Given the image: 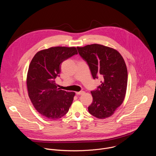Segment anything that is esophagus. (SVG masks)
I'll use <instances>...</instances> for the list:
<instances>
[{"mask_svg":"<svg viewBox=\"0 0 156 156\" xmlns=\"http://www.w3.org/2000/svg\"><path fill=\"white\" fill-rule=\"evenodd\" d=\"M83 93H84V91H79V92H76V94L77 95H81V94H83Z\"/></svg>","mask_w":156,"mask_h":156,"instance_id":"1","label":"esophagus"}]
</instances>
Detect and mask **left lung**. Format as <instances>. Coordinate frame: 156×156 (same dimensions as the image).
Listing matches in <instances>:
<instances>
[{
    "instance_id": "1",
    "label": "left lung",
    "mask_w": 156,
    "mask_h": 156,
    "mask_svg": "<svg viewBox=\"0 0 156 156\" xmlns=\"http://www.w3.org/2000/svg\"><path fill=\"white\" fill-rule=\"evenodd\" d=\"M77 49L89 66L93 79L102 78L101 84L91 91L93 100L88 107L89 112L100 119L110 117L125 96L128 72L125 61L117 51L100 44Z\"/></svg>"
}]
</instances>
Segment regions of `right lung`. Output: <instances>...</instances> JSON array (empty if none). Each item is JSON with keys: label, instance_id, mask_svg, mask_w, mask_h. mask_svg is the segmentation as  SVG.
I'll list each match as a JSON object with an SVG mask.
<instances>
[{"label": "right lung", "instance_id": "right-lung-1", "mask_svg": "<svg viewBox=\"0 0 156 156\" xmlns=\"http://www.w3.org/2000/svg\"><path fill=\"white\" fill-rule=\"evenodd\" d=\"M77 54L74 47L51 48L36 53L30 64L27 80L29 98L46 119L57 120L69 112L75 93L58 88L55 79L59 76L62 63Z\"/></svg>", "mask_w": 156, "mask_h": 156}]
</instances>
